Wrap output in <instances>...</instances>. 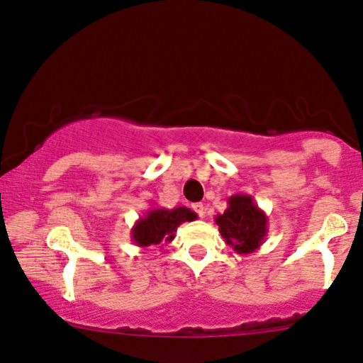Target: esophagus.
Wrapping results in <instances>:
<instances>
[{"label": "esophagus", "instance_id": "34e87169", "mask_svg": "<svg viewBox=\"0 0 363 363\" xmlns=\"http://www.w3.org/2000/svg\"><path fill=\"white\" fill-rule=\"evenodd\" d=\"M193 210L198 213V216H200V218L205 216V213H206L205 205H203V203H195V205H193Z\"/></svg>", "mask_w": 363, "mask_h": 363}]
</instances>
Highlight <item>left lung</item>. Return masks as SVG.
Segmentation results:
<instances>
[{
  "label": "left lung",
  "instance_id": "1",
  "mask_svg": "<svg viewBox=\"0 0 363 363\" xmlns=\"http://www.w3.org/2000/svg\"><path fill=\"white\" fill-rule=\"evenodd\" d=\"M226 245L238 255L255 252L266 240L267 216L255 203V198L238 193L228 198V208L223 215L215 216Z\"/></svg>",
  "mask_w": 363,
  "mask_h": 363
}]
</instances>
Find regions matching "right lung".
Instances as JSON below:
<instances>
[{
	"mask_svg": "<svg viewBox=\"0 0 363 363\" xmlns=\"http://www.w3.org/2000/svg\"><path fill=\"white\" fill-rule=\"evenodd\" d=\"M196 213L186 206H177L173 210L167 208H153L145 216L138 218L132 226L130 236L137 246L147 247L152 245L172 242L177 228L185 221L196 220Z\"/></svg>",
	"mask_w": 363,
	"mask_h": 363,
	"instance_id": "add662e5",
	"label": "right lung"
}]
</instances>
